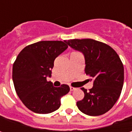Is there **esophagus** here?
<instances>
[{
  "label": "esophagus",
  "mask_w": 132,
  "mask_h": 132,
  "mask_svg": "<svg viewBox=\"0 0 132 132\" xmlns=\"http://www.w3.org/2000/svg\"><path fill=\"white\" fill-rule=\"evenodd\" d=\"M70 91H73V90L76 89V88L73 87H72V86H70Z\"/></svg>",
  "instance_id": "1"
}]
</instances>
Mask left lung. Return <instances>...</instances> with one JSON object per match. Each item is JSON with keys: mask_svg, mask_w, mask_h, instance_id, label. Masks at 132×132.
Returning <instances> with one entry per match:
<instances>
[{"mask_svg": "<svg viewBox=\"0 0 132 132\" xmlns=\"http://www.w3.org/2000/svg\"><path fill=\"white\" fill-rule=\"evenodd\" d=\"M76 51L84 53L85 73L93 80L87 91L82 87L84 97L76 105L83 113L98 116L112 108L119 98L124 81L123 64L118 54L106 43L92 39H73L65 41Z\"/></svg>", "mask_w": 132, "mask_h": 132, "instance_id": "1", "label": "left lung"}]
</instances>
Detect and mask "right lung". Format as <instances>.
Here are the masks:
<instances>
[{"mask_svg": "<svg viewBox=\"0 0 132 132\" xmlns=\"http://www.w3.org/2000/svg\"><path fill=\"white\" fill-rule=\"evenodd\" d=\"M65 43L40 41L28 45L13 64L15 91L23 104L35 113L48 114L57 110L61 98L70 91L68 85L56 87L46 79L51 76L55 59L68 47Z\"/></svg>", "mask_w": 132, "mask_h": 132, "instance_id": "1", "label": "right lung"}]
</instances>
